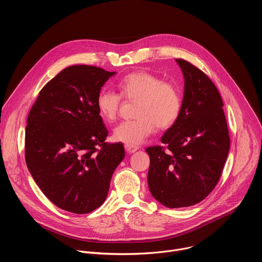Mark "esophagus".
<instances>
[{"label": "esophagus", "instance_id": "obj_1", "mask_svg": "<svg viewBox=\"0 0 262 262\" xmlns=\"http://www.w3.org/2000/svg\"><path fill=\"white\" fill-rule=\"evenodd\" d=\"M124 148H125V150L128 152V154H134V152H136L138 149H139V147H137V146H133V145H128V144H125L124 145Z\"/></svg>", "mask_w": 262, "mask_h": 262}]
</instances>
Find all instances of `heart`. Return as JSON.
<instances>
[{
  "label": "heart",
  "instance_id": "heart-1",
  "mask_svg": "<svg viewBox=\"0 0 262 262\" xmlns=\"http://www.w3.org/2000/svg\"><path fill=\"white\" fill-rule=\"evenodd\" d=\"M118 89L123 98L138 102V118L120 123L113 132L118 142L139 146L158 126L163 129L171 127L180 115L181 96L178 89L152 73H129L118 83ZM121 104L122 98L113 91L101 90L96 97L98 115L105 122H113L117 118Z\"/></svg>",
  "mask_w": 262,
  "mask_h": 262
}]
</instances>
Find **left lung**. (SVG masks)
<instances>
[{
  "label": "left lung",
  "instance_id": "1",
  "mask_svg": "<svg viewBox=\"0 0 262 262\" xmlns=\"http://www.w3.org/2000/svg\"><path fill=\"white\" fill-rule=\"evenodd\" d=\"M184 90L177 121L161 142L148 147V186L152 197L169 208L192 206L216 185L226 163L230 139L222 97L210 79L182 59Z\"/></svg>",
  "mask_w": 262,
  "mask_h": 262
}]
</instances>
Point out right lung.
<instances>
[{
	"mask_svg": "<svg viewBox=\"0 0 262 262\" xmlns=\"http://www.w3.org/2000/svg\"><path fill=\"white\" fill-rule=\"evenodd\" d=\"M114 74L95 66H69L41 89L29 113L27 167L63 210L81 214L99 207L125 157L121 143L104 142L108 132L96 107L101 87Z\"/></svg>",
	"mask_w": 262,
	"mask_h": 262,
	"instance_id": "1",
	"label": "right lung"
}]
</instances>
